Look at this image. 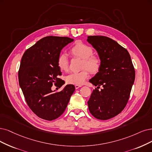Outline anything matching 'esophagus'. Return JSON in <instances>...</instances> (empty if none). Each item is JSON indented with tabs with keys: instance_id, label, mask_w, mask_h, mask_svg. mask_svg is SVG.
I'll return each instance as SVG.
<instances>
[{
	"instance_id": "1",
	"label": "esophagus",
	"mask_w": 152,
	"mask_h": 152,
	"mask_svg": "<svg viewBox=\"0 0 152 152\" xmlns=\"http://www.w3.org/2000/svg\"><path fill=\"white\" fill-rule=\"evenodd\" d=\"M81 86H82V85H75V88L76 89H78V88L81 87Z\"/></svg>"
}]
</instances>
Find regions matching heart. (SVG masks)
Returning <instances> with one entry per match:
<instances>
[{"label": "heart", "mask_w": 152, "mask_h": 152, "mask_svg": "<svg viewBox=\"0 0 152 152\" xmlns=\"http://www.w3.org/2000/svg\"><path fill=\"white\" fill-rule=\"evenodd\" d=\"M70 53L75 57L83 59L81 64L82 71L70 73L66 77L68 84L75 85H81L89 76V72L96 75L102 67V59L98 56L94 55L93 49L88 44L81 41L76 42L71 47ZM57 65L59 68L63 71L69 69V61L65 54H60L57 58Z\"/></svg>", "instance_id": "1"}]
</instances>
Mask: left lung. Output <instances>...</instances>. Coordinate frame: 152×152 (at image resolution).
Listing matches in <instances>:
<instances>
[{
    "label": "left lung",
    "mask_w": 152,
    "mask_h": 152,
    "mask_svg": "<svg viewBox=\"0 0 152 152\" xmlns=\"http://www.w3.org/2000/svg\"><path fill=\"white\" fill-rule=\"evenodd\" d=\"M87 41L96 49L102 65L89 80L93 89L88 102L91 114L106 120L118 115L128 102L135 78V71L128 50L113 39L102 36H90ZM104 88L100 90V86Z\"/></svg>",
    "instance_id": "8db88e82"
}]
</instances>
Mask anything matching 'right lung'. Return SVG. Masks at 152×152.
Segmentation results:
<instances>
[{"label": "right lung", "instance_id": "1", "mask_svg": "<svg viewBox=\"0 0 152 152\" xmlns=\"http://www.w3.org/2000/svg\"><path fill=\"white\" fill-rule=\"evenodd\" d=\"M73 41L67 37H45L27 49L22 57L19 86L27 105L42 119L52 121L59 117L75 90L72 85H67L60 92L51 89L53 85L60 88L64 84L59 77L61 72L57 58L61 49Z\"/></svg>", "mask_w": 152, "mask_h": 152}]
</instances>
